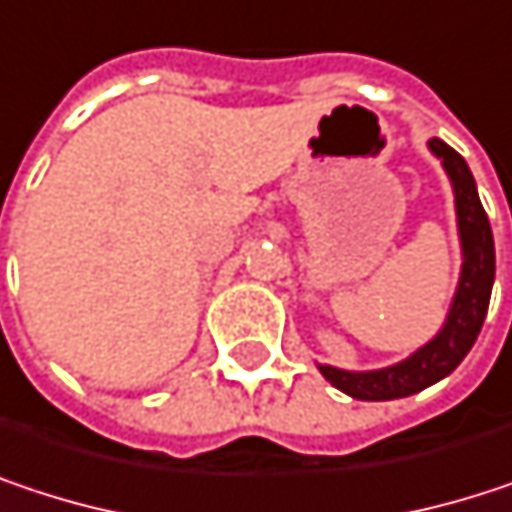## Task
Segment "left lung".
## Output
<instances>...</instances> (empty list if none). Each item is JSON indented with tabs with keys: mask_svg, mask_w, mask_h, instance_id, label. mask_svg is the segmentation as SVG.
<instances>
[{
	"mask_svg": "<svg viewBox=\"0 0 512 512\" xmlns=\"http://www.w3.org/2000/svg\"><path fill=\"white\" fill-rule=\"evenodd\" d=\"M430 151L442 159L445 171L451 174L454 195H457V219H460L462 240V275L448 323L442 332L421 347L415 356L406 361L385 367V370H370V373H350L338 367H320V373L341 388L344 394L356 400H397L409 397L415 391H424L427 385L445 379L468 350L474 347L480 326L486 320L489 296H492V281H495V243H492V228L486 219V210L477 198L474 177L451 145L442 139H430Z\"/></svg>",
	"mask_w": 512,
	"mask_h": 512,
	"instance_id": "8db88e82",
	"label": "left lung"
}]
</instances>
